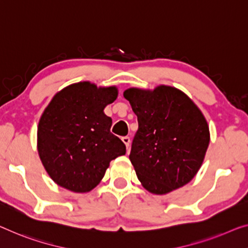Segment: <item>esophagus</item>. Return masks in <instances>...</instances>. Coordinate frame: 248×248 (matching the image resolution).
I'll return each mask as SVG.
<instances>
[{
  "instance_id": "34e87169",
  "label": "esophagus",
  "mask_w": 248,
  "mask_h": 248,
  "mask_svg": "<svg viewBox=\"0 0 248 248\" xmlns=\"http://www.w3.org/2000/svg\"><path fill=\"white\" fill-rule=\"evenodd\" d=\"M123 142L125 145V147H127V150H129V148H130V138L129 137H123Z\"/></svg>"
}]
</instances>
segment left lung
I'll use <instances>...</instances> for the list:
<instances>
[{"label":"left lung","mask_w":248,"mask_h":248,"mask_svg":"<svg viewBox=\"0 0 248 248\" xmlns=\"http://www.w3.org/2000/svg\"><path fill=\"white\" fill-rule=\"evenodd\" d=\"M124 97L138 119L129 155L137 177L151 194L165 195L196 176L209 145V127L195 102L179 89L129 88Z\"/></svg>","instance_id":"8db88e82"}]
</instances>
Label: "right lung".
I'll use <instances>...</instances> for the list:
<instances>
[{"instance_id":"1","label":"right lung","mask_w":248,"mask_h":248,"mask_svg":"<svg viewBox=\"0 0 248 248\" xmlns=\"http://www.w3.org/2000/svg\"><path fill=\"white\" fill-rule=\"evenodd\" d=\"M118 97L116 86L97 87L83 81L54 94L38 125V153L46 172L73 193L97 187L110 161L125 146L110 132L112 120L103 110Z\"/></svg>"}]
</instances>
